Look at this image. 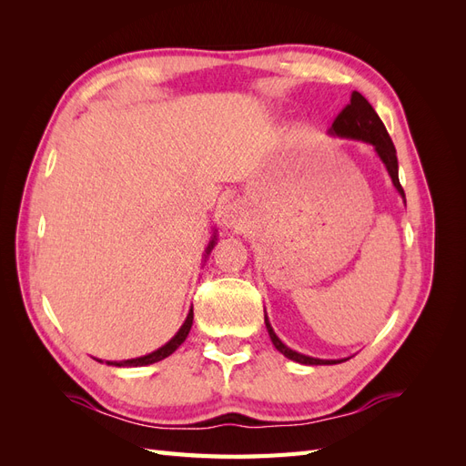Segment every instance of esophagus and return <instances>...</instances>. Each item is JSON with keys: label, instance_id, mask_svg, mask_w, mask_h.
Listing matches in <instances>:
<instances>
[{"label": "esophagus", "instance_id": "34e87169", "mask_svg": "<svg viewBox=\"0 0 466 466\" xmlns=\"http://www.w3.org/2000/svg\"><path fill=\"white\" fill-rule=\"evenodd\" d=\"M243 218H245V216H243L241 206H238V204H229L228 208L223 209L221 223H223L228 229H238V228H241V225L245 223Z\"/></svg>", "mask_w": 466, "mask_h": 466}]
</instances>
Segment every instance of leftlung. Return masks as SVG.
Listing matches in <instances>:
<instances>
[{
    "label": "left lung",
    "instance_id": "8db88e82",
    "mask_svg": "<svg viewBox=\"0 0 466 466\" xmlns=\"http://www.w3.org/2000/svg\"><path fill=\"white\" fill-rule=\"evenodd\" d=\"M332 136L338 137H348V139H361L365 144H371L379 155V159L385 163L387 171L392 178L394 188L399 190V194L404 198V190L400 187L399 180V161H397V149H394L392 139L385 128V124L380 122L379 115L375 112V108L368 103L361 93L354 91L351 93L350 103L342 108L340 115H338L330 126L329 130ZM406 204V200H404ZM264 322H266V330L270 334V340L276 346L278 351H281L286 358L298 361V363H305V365H332V363H342L346 360H319V358H309L299 354L291 348H288L284 342L279 340L276 336L274 329L270 327V320L264 315Z\"/></svg>",
    "mask_w": 466,
    "mask_h": 466
}]
</instances>
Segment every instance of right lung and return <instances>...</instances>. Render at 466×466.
Segmentation results:
<instances>
[{"label":"right lung","instance_id":"1","mask_svg":"<svg viewBox=\"0 0 466 466\" xmlns=\"http://www.w3.org/2000/svg\"><path fill=\"white\" fill-rule=\"evenodd\" d=\"M214 245H216V233H214V237H211V241H209V245H208V248H206V255H209L211 248H214ZM192 319H194V311L190 309V313H188L185 324H182V327L178 329V332H177L165 346H161L159 350L151 351V354L142 356V358H134V360L106 361V363H108V365H116V368H137V365H149V363H155V361H161V360L168 358L182 342L187 340V336H188V332H190V329H192Z\"/></svg>","mask_w":466,"mask_h":466}]
</instances>
